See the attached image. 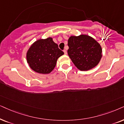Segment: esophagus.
Returning <instances> with one entry per match:
<instances>
[{
    "label": "esophagus",
    "mask_w": 124,
    "mask_h": 124,
    "mask_svg": "<svg viewBox=\"0 0 124 124\" xmlns=\"http://www.w3.org/2000/svg\"><path fill=\"white\" fill-rule=\"evenodd\" d=\"M63 52H64V53H65V55H66V54H67V51L66 50H63Z\"/></svg>",
    "instance_id": "esophagus-1"
}]
</instances>
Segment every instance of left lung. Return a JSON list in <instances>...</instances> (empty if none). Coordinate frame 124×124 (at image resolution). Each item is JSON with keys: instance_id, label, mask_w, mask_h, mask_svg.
Returning <instances> with one entry per match:
<instances>
[{"instance_id": "8db88e82", "label": "left lung", "mask_w": 124, "mask_h": 124, "mask_svg": "<svg viewBox=\"0 0 124 124\" xmlns=\"http://www.w3.org/2000/svg\"><path fill=\"white\" fill-rule=\"evenodd\" d=\"M68 55L79 70L87 71L99 63L102 57L101 46L86 34L71 36L68 39Z\"/></svg>"}]
</instances>
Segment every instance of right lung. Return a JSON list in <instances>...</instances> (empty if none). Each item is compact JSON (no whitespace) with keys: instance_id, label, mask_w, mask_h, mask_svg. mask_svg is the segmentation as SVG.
Masks as SVG:
<instances>
[{"instance_id":"1","label":"right lung","mask_w":124,"mask_h":124,"mask_svg":"<svg viewBox=\"0 0 124 124\" xmlns=\"http://www.w3.org/2000/svg\"><path fill=\"white\" fill-rule=\"evenodd\" d=\"M64 53L52 37L35 41L26 53V60L33 70L39 74H46L55 67L57 59Z\"/></svg>"}]
</instances>
